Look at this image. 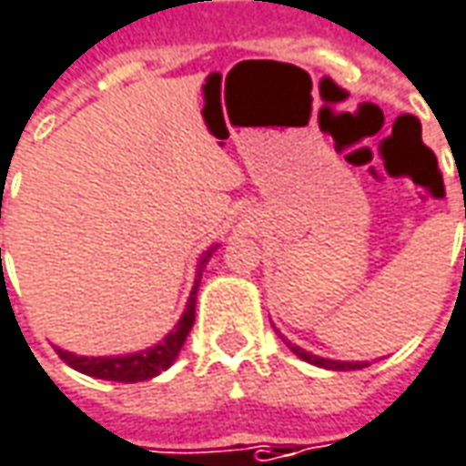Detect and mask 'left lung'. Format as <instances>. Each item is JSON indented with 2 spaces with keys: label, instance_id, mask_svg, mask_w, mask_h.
<instances>
[{
  "label": "left lung",
  "instance_id": "obj_1",
  "mask_svg": "<svg viewBox=\"0 0 466 466\" xmlns=\"http://www.w3.org/2000/svg\"><path fill=\"white\" fill-rule=\"evenodd\" d=\"M288 347H290L293 352L299 354L303 362H311V365L324 367V370H337V372H344V370H362V367H367V362H339V360H326V357H316V354L306 352V350H300V347L290 344V341H288Z\"/></svg>",
  "mask_w": 466,
  "mask_h": 466
}]
</instances>
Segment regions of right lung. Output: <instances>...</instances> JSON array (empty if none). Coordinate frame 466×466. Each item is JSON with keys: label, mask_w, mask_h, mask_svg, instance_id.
<instances>
[{"label": "right lung", "mask_w": 466, "mask_h": 466, "mask_svg": "<svg viewBox=\"0 0 466 466\" xmlns=\"http://www.w3.org/2000/svg\"><path fill=\"white\" fill-rule=\"evenodd\" d=\"M214 249L217 247H211L198 262V273H196V283H193L191 296H188V303H186V311L178 319V324L173 326V331H167V337L160 344H155L150 350H142V352L122 354V357H78V354L66 352V350H56L60 360L66 365L74 367V370H78V372H84V375L99 380H114V382H142V380L160 375L163 370H167L176 362L180 347H183V341L191 331L193 319H196V290H198L201 273H204Z\"/></svg>", "instance_id": "right-lung-1"}]
</instances>
